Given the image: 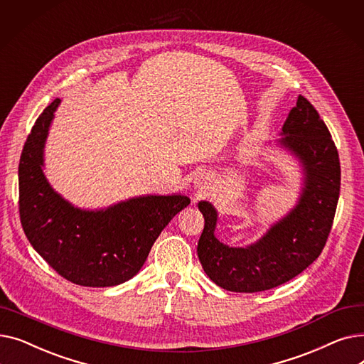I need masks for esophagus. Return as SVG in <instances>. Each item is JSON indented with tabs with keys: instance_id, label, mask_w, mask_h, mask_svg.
<instances>
[{
	"instance_id": "1",
	"label": "esophagus",
	"mask_w": 364,
	"mask_h": 364,
	"mask_svg": "<svg viewBox=\"0 0 364 364\" xmlns=\"http://www.w3.org/2000/svg\"><path fill=\"white\" fill-rule=\"evenodd\" d=\"M205 184H206V183H202V181H200V183H198V186H199V187H205Z\"/></svg>"
}]
</instances>
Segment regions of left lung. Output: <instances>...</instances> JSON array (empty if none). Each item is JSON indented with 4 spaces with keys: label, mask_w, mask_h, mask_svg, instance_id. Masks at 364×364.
<instances>
[{
    "label": "left lung",
    "mask_w": 364,
    "mask_h": 364,
    "mask_svg": "<svg viewBox=\"0 0 364 364\" xmlns=\"http://www.w3.org/2000/svg\"><path fill=\"white\" fill-rule=\"evenodd\" d=\"M279 143L304 166L298 205L258 242L246 247L221 243L214 232L215 208L199 202L205 227L198 257L215 284L232 292H261L289 282L321 254L333 224L341 187V165L331 132L314 106L299 95L282 128Z\"/></svg>",
    "instance_id": "left-lung-1"
}]
</instances>
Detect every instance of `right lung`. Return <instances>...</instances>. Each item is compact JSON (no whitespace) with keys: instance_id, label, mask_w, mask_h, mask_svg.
Segmentation results:
<instances>
[{"instance_id":"right-lung-1","label":"right lung","mask_w":364,"mask_h":364,"mask_svg":"<svg viewBox=\"0 0 364 364\" xmlns=\"http://www.w3.org/2000/svg\"><path fill=\"white\" fill-rule=\"evenodd\" d=\"M55 99L38 117L18 164V214L23 232L57 273L66 280L106 288L136 276L153 243L190 199L181 195L140 196L99 211L75 208L48 184L44 144Z\"/></svg>"}]
</instances>
